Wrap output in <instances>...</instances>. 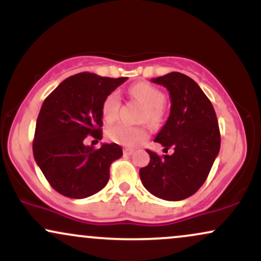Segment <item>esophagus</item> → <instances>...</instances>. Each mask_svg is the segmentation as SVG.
<instances>
[{"label":"esophagus","instance_id":"1","mask_svg":"<svg viewBox=\"0 0 261 261\" xmlns=\"http://www.w3.org/2000/svg\"><path fill=\"white\" fill-rule=\"evenodd\" d=\"M134 152H135V149H133V148H124V154L130 155V154H133Z\"/></svg>","mask_w":261,"mask_h":261}]
</instances>
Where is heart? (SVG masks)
I'll use <instances>...</instances> for the list:
<instances>
[{
    "label": "heart",
    "mask_w": 261,
    "mask_h": 261,
    "mask_svg": "<svg viewBox=\"0 0 261 261\" xmlns=\"http://www.w3.org/2000/svg\"><path fill=\"white\" fill-rule=\"evenodd\" d=\"M131 94L146 107L141 120H146L151 125H158L163 118V108L166 101L164 93L157 87L146 82H140L131 87ZM119 108H120V94L114 91L104 98L101 104V115L104 120L114 121L118 118ZM107 137L113 142L121 146H135L147 137V131L143 127L128 126L126 124L112 125L107 128Z\"/></svg>",
    "instance_id": "heart-1"
}]
</instances>
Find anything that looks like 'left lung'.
Segmentation results:
<instances>
[{
    "label": "left lung",
    "instance_id": "1",
    "mask_svg": "<svg viewBox=\"0 0 261 261\" xmlns=\"http://www.w3.org/2000/svg\"><path fill=\"white\" fill-rule=\"evenodd\" d=\"M166 87L170 113L154 141L163 157L148 151L149 163L140 169V178L152 195L179 201L194 195L205 182L221 146L217 116L211 101L199 85L180 72H170L151 80Z\"/></svg>",
    "mask_w": 261,
    "mask_h": 261
}]
</instances>
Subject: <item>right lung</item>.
Instances as JSON below:
<instances>
[{
  "label": "right lung",
  "mask_w": 261,
  "mask_h": 261,
  "mask_svg": "<svg viewBox=\"0 0 261 261\" xmlns=\"http://www.w3.org/2000/svg\"><path fill=\"white\" fill-rule=\"evenodd\" d=\"M126 80L77 73L62 81L44 100L33 154L46 180L61 195L85 199L108 184L110 164L121 157V147L101 143L95 149L83 141L88 135L101 140V104Z\"/></svg>",
  "instance_id": "obj_1"
}]
</instances>
